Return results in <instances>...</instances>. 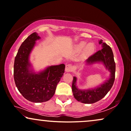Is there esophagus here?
Instances as JSON below:
<instances>
[{
	"instance_id": "34e87169",
	"label": "esophagus",
	"mask_w": 131,
	"mask_h": 131,
	"mask_svg": "<svg viewBox=\"0 0 131 131\" xmlns=\"http://www.w3.org/2000/svg\"><path fill=\"white\" fill-rule=\"evenodd\" d=\"M73 70V66L72 64H68L66 66V71L67 72H70Z\"/></svg>"
}]
</instances>
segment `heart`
Segmentation results:
<instances>
[{
	"label": "heart",
	"instance_id": "b5f03b06",
	"mask_svg": "<svg viewBox=\"0 0 131 131\" xmlns=\"http://www.w3.org/2000/svg\"><path fill=\"white\" fill-rule=\"evenodd\" d=\"M86 46V43L84 42H82L80 45H79L78 48L79 49H83L84 47ZM94 49H95V46H94V45L92 43H90L87 45L86 47V49H85V53L86 54H90L91 53L93 52Z\"/></svg>",
	"mask_w": 131,
	"mask_h": 131
}]
</instances>
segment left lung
Returning a JSON list of instances; mask_svg holds the SVG:
<instances>
[{"mask_svg": "<svg viewBox=\"0 0 131 131\" xmlns=\"http://www.w3.org/2000/svg\"><path fill=\"white\" fill-rule=\"evenodd\" d=\"M99 43L102 44L103 48L90 56L86 60V62L88 64H93L96 62H102L105 64L106 68L110 70L111 76L109 80L106 81L103 85H101L99 87L86 90H80L76 87L77 79L73 77L72 85L73 96L77 101L83 103H94L102 99L111 89L115 79L116 64L112 49L108 45L103 42L102 40H101Z\"/></svg>", "mask_w": 131, "mask_h": 131, "instance_id": "1", "label": "left lung"}]
</instances>
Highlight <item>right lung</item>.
<instances>
[{
	"instance_id": "right-lung-1",
	"label": "right lung",
	"mask_w": 131,
	"mask_h": 131,
	"mask_svg": "<svg viewBox=\"0 0 131 131\" xmlns=\"http://www.w3.org/2000/svg\"><path fill=\"white\" fill-rule=\"evenodd\" d=\"M39 38L35 32L22 42L15 58L14 67L16 86L23 97L34 103L45 102L53 96L65 70V65L62 64L50 66L39 73L31 72L29 56L35 41Z\"/></svg>"
}]
</instances>
